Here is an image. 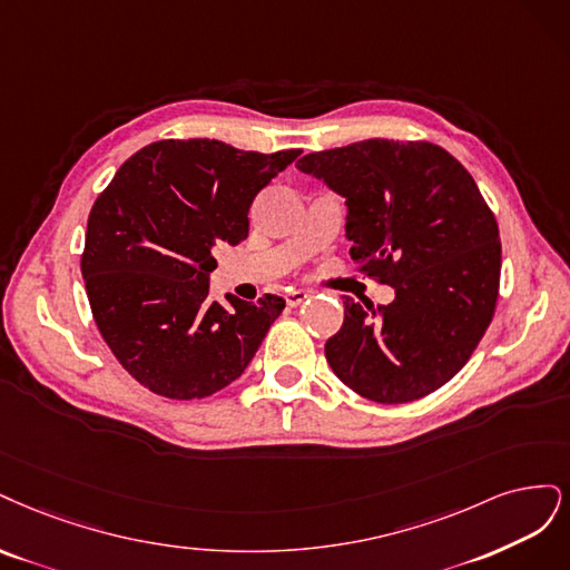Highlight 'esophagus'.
Here are the masks:
<instances>
[{"label": "esophagus", "instance_id": "esophagus-1", "mask_svg": "<svg viewBox=\"0 0 570 570\" xmlns=\"http://www.w3.org/2000/svg\"><path fill=\"white\" fill-rule=\"evenodd\" d=\"M307 301V291H301V288H293V291H288L286 293V303L291 305V307H298L301 303H305Z\"/></svg>", "mask_w": 570, "mask_h": 570}]
</instances>
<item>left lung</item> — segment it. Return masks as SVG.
Masks as SVG:
<instances>
[{"instance_id": "obj_1", "label": "left lung", "mask_w": 570, "mask_h": 570, "mask_svg": "<svg viewBox=\"0 0 570 570\" xmlns=\"http://www.w3.org/2000/svg\"><path fill=\"white\" fill-rule=\"evenodd\" d=\"M298 170L345 198L353 261L395 288L379 309L343 296L328 366L381 405L438 391L481 343L500 293L498 219L473 177L443 146L395 139L307 154Z\"/></svg>"}]
</instances>
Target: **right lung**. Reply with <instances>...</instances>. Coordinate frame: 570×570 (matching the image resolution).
<instances>
[{"instance_id": "add662e5", "label": "right lung", "mask_w": 570, "mask_h": 570, "mask_svg": "<svg viewBox=\"0 0 570 570\" xmlns=\"http://www.w3.org/2000/svg\"><path fill=\"white\" fill-rule=\"evenodd\" d=\"M298 156L163 139L127 158L95 200L80 261L89 307L144 389L200 400L244 374L286 303L210 301L213 248L244 242L253 198Z\"/></svg>"}]
</instances>
